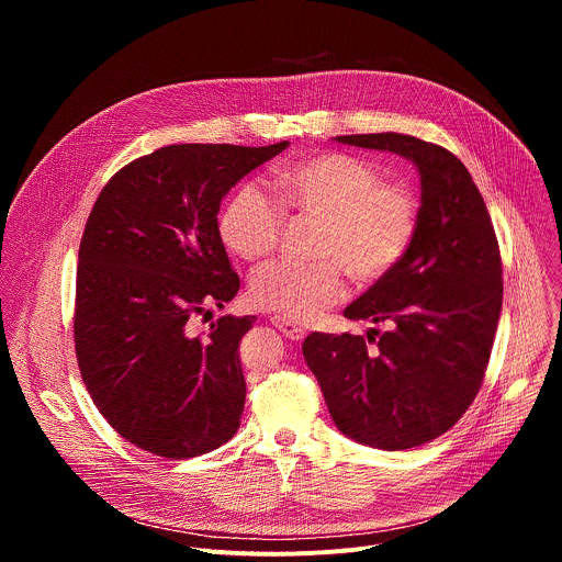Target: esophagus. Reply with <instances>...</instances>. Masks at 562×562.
Returning a JSON list of instances; mask_svg holds the SVG:
<instances>
[{
	"mask_svg": "<svg viewBox=\"0 0 562 562\" xmlns=\"http://www.w3.org/2000/svg\"><path fill=\"white\" fill-rule=\"evenodd\" d=\"M271 323L276 325L278 331H282V336H286V338L293 340V342H300V340L306 336V331H304L300 325L291 323V319H286V317H282V315H273Z\"/></svg>",
	"mask_w": 562,
	"mask_h": 562,
	"instance_id": "obj_1",
	"label": "esophagus"
}]
</instances>
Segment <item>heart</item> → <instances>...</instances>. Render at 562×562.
Listing matches in <instances>:
<instances>
[{
	"mask_svg": "<svg viewBox=\"0 0 562 562\" xmlns=\"http://www.w3.org/2000/svg\"><path fill=\"white\" fill-rule=\"evenodd\" d=\"M273 198L256 182L237 184L217 217L222 245L256 262L269 256L285 213L319 220L313 265L269 262L249 282L256 306L293 323L311 319L345 293L342 270L360 284L384 278L409 251L418 202L400 184H384L375 165L349 153H323L273 171Z\"/></svg>",
	"mask_w": 562,
	"mask_h": 562,
	"instance_id": "obj_1",
	"label": "heart"
}]
</instances>
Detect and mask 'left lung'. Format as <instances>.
Segmentation results:
<instances>
[{
	"label": "left lung",
	"mask_w": 562,
	"mask_h": 562,
	"mask_svg": "<svg viewBox=\"0 0 562 562\" xmlns=\"http://www.w3.org/2000/svg\"><path fill=\"white\" fill-rule=\"evenodd\" d=\"M336 142L414 162L418 231L395 269L345 308V317L386 331H313L302 353L347 438L403 451L451 429L483 384L503 308L501 249L483 195L447 148L403 133Z\"/></svg>",
	"instance_id": "8db88e82"
}]
</instances>
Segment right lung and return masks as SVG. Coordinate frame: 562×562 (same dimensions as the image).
<instances>
[{"label":"right lung","mask_w":562,"mask_h":562,"mask_svg":"<svg viewBox=\"0 0 562 562\" xmlns=\"http://www.w3.org/2000/svg\"><path fill=\"white\" fill-rule=\"evenodd\" d=\"M289 142L171 144L117 171L79 243L75 353L109 425L184 460L228 442L245 412L239 340L256 317L191 319L239 291L217 233L224 195Z\"/></svg>","instance_id":"obj_1"}]
</instances>
